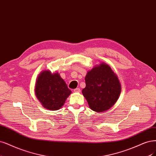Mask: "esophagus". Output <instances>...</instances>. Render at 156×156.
I'll return each instance as SVG.
<instances>
[{
    "label": "esophagus",
    "mask_w": 156,
    "mask_h": 156,
    "mask_svg": "<svg viewBox=\"0 0 156 156\" xmlns=\"http://www.w3.org/2000/svg\"><path fill=\"white\" fill-rule=\"evenodd\" d=\"M73 91H74V92L78 93V92H80V90L79 88H76V89H74Z\"/></svg>",
    "instance_id": "obj_1"
}]
</instances>
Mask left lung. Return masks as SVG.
<instances>
[{
	"mask_svg": "<svg viewBox=\"0 0 156 156\" xmlns=\"http://www.w3.org/2000/svg\"><path fill=\"white\" fill-rule=\"evenodd\" d=\"M85 83L82 93L93 111L103 113L109 110L119 98L121 85L119 79L108 64L103 62L88 71Z\"/></svg>",
	"mask_w": 156,
	"mask_h": 156,
	"instance_id": "obj_1",
	"label": "left lung"
}]
</instances>
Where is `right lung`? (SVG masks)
<instances>
[{
    "instance_id": "right-lung-1",
    "label": "right lung",
    "mask_w": 156,
    "mask_h": 156,
    "mask_svg": "<svg viewBox=\"0 0 156 156\" xmlns=\"http://www.w3.org/2000/svg\"><path fill=\"white\" fill-rule=\"evenodd\" d=\"M71 93L58 72L52 73L49 69H44L37 78L35 96L42 106L48 110H59Z\"/></svg>"
}]
</instances>
